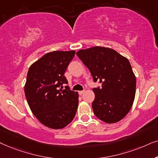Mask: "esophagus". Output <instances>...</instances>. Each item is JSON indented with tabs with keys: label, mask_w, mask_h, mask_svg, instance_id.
<instances>
[{
	"label": "esophagus",
	"mask_w": 158,
	"mask_h": 158,
	"mask_svg": "<svg viewBox=\"0 0 158 158\" xmlns=\"http://www.w3.org/2000/svg\"><path fill=\"white\" fill-rule=\"evenodd\" d=\"M85 92V90H82V91H79V95H81V94H82Z\"/></svg>",
	"instance_id": "obj_1"
}]
</instances>
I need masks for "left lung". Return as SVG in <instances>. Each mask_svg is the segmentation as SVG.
I'll return each instance as SVG.
<instances>
[{"label":"left lung","instance_id":"left-lung-1","mask_svg":"<svg viewBox=\"0 0 158 158\" xmlns=\"http://www.w3.org/2000/svg\"><path fill=\"white\" fill-rule=\"evenodd\" d=\"M77 55L89 69L94 82L92 103L94 115L101 121L113 123L128 114L136 93V77L127 58L108 48L93 47L79 50Z\"/></svg>","mask_w":158,"mask_h":158}]
</instances>
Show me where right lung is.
<instances>
[{"label":"right lung","instance_id":"obj_1","mask_svg":"<svg viewBox=\"0 0 158 158\" xmlns=\"http://www.w3.org/2000/svg\"><path fill=\"white\" fill-rule=\"evenodd\" d=\"M74 50L53 51L29 67L24 93L31 112L45 127L60 129L70 123L77 113L78 92L71 91L65 77Z\"/></svg>","mask_w":158,"mask_h":158}]
</instances>
